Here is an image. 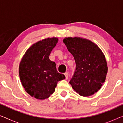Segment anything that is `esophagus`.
I'll use <instances>...</instances> for the list:
<instances>
[{
  "label": "esophagus",
  "instance_id": "34e87169",
  "mask_svg": "<svg viewBox=\"0 0 123 123\" xmlns=\"http://www.w3.org/2000/svg\"><path fill=\"white\" fill-rule=\"evenodd\" d=\"M65 78H66V79H67L68 78V76H69V74H68V72L65 73Z\"/></svg>",
  "mask_w": 123,
  "mask_h": 123
}]
</instances>
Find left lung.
<instances>
[{
  "instance_id": "left-lung-1",
  "label": "left lung",
  "mask_w": 123,
  "mask_h": 123,
  "mask_svg": "<svg viewBox=\"0 0 123 123\" xmlns=\"http://www.w3.org/2000/svg\"><path fill=\"white\" fill-rule=\"evenodd\" d=\"M76 62V70L69 83L76 92L83 97L95 94L105 82L108 66L104 54L91 41L80 37L63 39Z\"/></svg>"
}]
</instances>
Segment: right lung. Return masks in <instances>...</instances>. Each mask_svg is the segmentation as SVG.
<instances>
[{"instance_id": "obj_1", "label": "right lung", "mask_w": 123, "mask_h": 123, "mask_svg": "<svg viewBox=\"0 0 123 123\" xmlns=\"http://www.w3.org/2000/svg\"><path fill=\"white\" fill-rule=\"evenodd\" d=\"M57 38H48L32 45L24 55L19 68V77L28 94L38 99L49 98L58 81L65 79L58 72L56 64L49 58Z\"/></svg>"}]
</instances>
